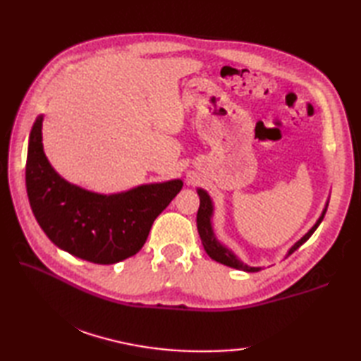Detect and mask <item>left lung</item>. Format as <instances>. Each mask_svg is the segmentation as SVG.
<instances>
[{
  "label": "left lung",
  "mask_w": 361,
  "mask_h": 361,
  "mask_svg": "<svg viewBox=\"0 0 361 361\" xmlns=\"http://www.w3.org/2000/svg\"><path fill=\"white\" fill-rule=\"evenodd\" d=\"M197 194H198V197H200V208H198V212H197V229H198V234H200L203 248H204L206 252H208V256L211 259H214V260H217V262L226 265V267L237 268V270H243V271H248V273L259 271L260 267H250L247 264H243L242 260L237 257L231 250H228L226 247H224V245H221L217 240L216 234H214L212 221H211L212 220V214H214V204H212L211 197L203 189H197ZM326 211H327V203H326V208H324L323 214H321V217L317 220V224L309 229L307 234H304L301 239H299L293 245V247L288 250L287 256H290L291 252H295L299 247H301L304 242L309 240V237L313 233H315V229L319 226L321 221H323Z\"/></svg>",
  "instance_id": "1"
}]
</instances>
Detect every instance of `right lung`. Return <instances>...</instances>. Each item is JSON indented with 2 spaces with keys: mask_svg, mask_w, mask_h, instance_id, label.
Instances as JSON below:
<instances>
[{
  "mask_svg": "<svg viewBox=\"0 0 361 361\" xmlns=\"http://www.w3.org/2000/svg\"><path fill=\"white\" fill-rule=\"evenodd\" d=\"M42 124L43 114L29 135L26 190L44 234L59 248L93 264L110 265L135 256L183 181L153 183L111 195L90 192L54 171L43 152Z\"/></svg>",
  "mask_w": 361,
  "mask_h": 361,
  "instance_id": "add662e5",
  "label": "right lung"
}]
</instances>
